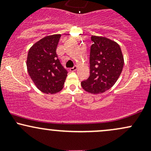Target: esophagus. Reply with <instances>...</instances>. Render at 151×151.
<instances>
[{
    "label": "esophagus",
    "mask_w": 151,
    "mask_h": 151,
    "mask_svg": "<svg viewBox=\"0 0 151 151\" xmlns=\"http://www.w3.org/2000/svg\"><path fill=\"white\" fill-rule=\"evenodd\" d=\"M77 68H78V67L77 65H75L74 66V67H72V68H70V70L71 71V72H74V71H76L77 70Z\"/></svg>",
    "instance_id": "34e87169"
}]
</instances>
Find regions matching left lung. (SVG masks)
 Masks as SVG:
<instances>
[{
	"label": "left lung",
	"instance_id": "8db88e82",
	"mask_svg": "<svg viewBox=\"0 0 151 151\" xmlns=\"http://www.w3.org/2000/svg\"><path fill=\"white\" fill-rule=\"evenodd\" d=\"M91 40L90 75L81 84L86 91L96 94L105 92L115 84L122 72L124 60L120 46L115 41L93 35Z\"/></svg>",
	"mask_w": 151,
	"mask_h": 151
}]
</instances>
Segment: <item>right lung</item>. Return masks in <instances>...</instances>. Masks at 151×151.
I'll return each instance as SVG.
<instances>
[{"instance_id": "1", "label": "right lung", "mask_w": 151, "mask_h": 151, "mask_svg": "<svg viewBox=\"0 0 151 151\" xmlns=\"http://www.w3.org/2000/svg\"><path fill=\"white\" fill-rule=\"evenodd\" d=\"M61 35L42 38L30 47L27 54V69L37 88L43 93L61 91L67 76L56 53Z\"/></svg>"}]
</instances>
